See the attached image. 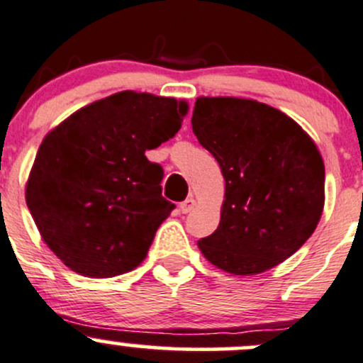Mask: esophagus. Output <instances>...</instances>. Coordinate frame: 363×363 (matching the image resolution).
<instances>
[{"label":"esophagus","instance_id":"34e87169","mask_svg":"<svg viewBox=\"0 0 363 363\" xmlns=\"http://www.w3.org/2000/svg\"><path fill=\"white\" fill-rule=\"evenodd\" d=\"M194 208H196V199H194V197L185 199V201H183L182 204H180V211H182L183 214L190 213V211H192Z\"/></svg>","mask_w":363,"mask_h":363}]
</instances>
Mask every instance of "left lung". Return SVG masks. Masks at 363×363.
Here are the masks:
<instances>
[{
    "mask_svg": "<svg viewBox=\"0 0 363 363\" xmlns=\"http://www.w3.org/2000/svg\"><path fill=\"white\" fill-rule=\"evenodd\" d=\"M192 130L225 178L220 225L197 242L206 259L256 275L294 255L317 228L325 199L313 140L279 108L232 96L197 99Z\"/></svg>",
    "mask_w": 363,
    "mask_h": 363,
    "instance_id": "8db88e82",
    "label": "left lung"
}]
</instances>
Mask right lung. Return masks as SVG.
Instances as JSON below:
<instances>
[{
	"instance_id": "right-lung-1",
	"label": "right lung",
	"mask_w": 363,
	"mask_h": 363,
	"mask_svg": "<svg viewBox=\"0 0 363 363\" xmlns=\"http://www.w3.org/2000/svg\"><path fill=\"white\" fill-rule=\"evenodd\" d=\"M186 104L121 91L74 112L43 140L26 186L43 240L84 277L105 279L145 259L174 209L161 164L145 152L182 128Z\"/></svg>"
}]
</instances>
